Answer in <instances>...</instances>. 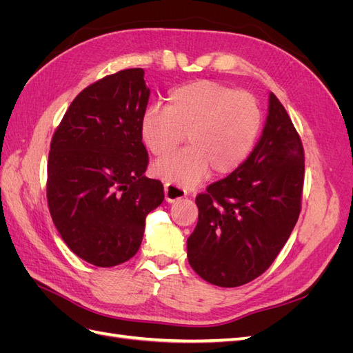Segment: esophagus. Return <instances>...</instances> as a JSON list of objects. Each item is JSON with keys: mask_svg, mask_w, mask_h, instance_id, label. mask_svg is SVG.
Returning <instances> with one entry per match:
<instances>
[{"mask_svg": "<svg viewBox=\"0 0 353 353\" xmlns=\"http://www.w3.org/2000/svg\"><path fill=\"white\" fill-rule=\"evenodd\" d=\"M187 196V191L174 183H165V199L166 201H175Z\"/></svg>", "mask_w": 353, "mask_h": 353, "instance_id": "esophagus-1", "label": "esophagus"}]
</instances>
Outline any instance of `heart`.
I'll list each match as a JSON object with an SVG mask.
<instances>
[{"label": "heart", "instance_id": "1", "mask_svg": "<svg viewBox=\"0 0 353 353\" xmlns=\"http://www.w3.org/2000/svg\"><path fill=\"white\" fill-rule=\"evenodd\" d=\"M262 125L252 94L213 81L184 83L168 94V105H152L141 119V138L154 156L191 145L154 163V174L193 185L209 169L225 175L241 166L253 150Z\"/></svg>", "mask_w": 353, "mask_h": 353}]
</instances>
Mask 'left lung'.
<instances>
[{
	"label": "left lung",
	"instance_id": "1",
	"mask_svg": "<svg viewBox=\"0 0 353 353\" xmlns=\"http://www.w3.org/2000/svg\"><path fill=\"white\" fill-rule=\"evenodd\" d=\"M303 179L301 135L271 92L263 134L248 160L196 197L199 221L187 240L191 268L219 287L258 279L296 225Z\"/></svg>",
	"mask_w": 353,
	"mask_h": 353
}]
</instances>
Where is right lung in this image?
Returning a JSON list of instances; mask_svg holds the SVG:
<instances>
[{"label": "right lung", "mask_w": 353, "mask_h": 353, "mask_svg": "<svg viewBox=\"0 0 353 353\" xmlns=\"http://www.w3.org/2000/svg\"><path fill=\"white\" fill-rule=\"evenodd\" d=\"M148 95L143 69L108 74L74 97L51 138L50 215L68 248L101 268L132 258L165 199L162 183L144 175Z\"/></svg>", "instance_id": "obj_1"}]
</instances>
